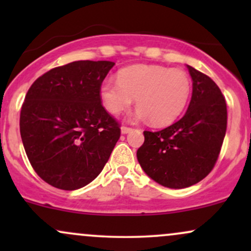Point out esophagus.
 <instances>
[{
	"label": "esophagus",
	"mask_w": 251,
	"mask_h": 251,
	"mask_svg": "<svg viewBox=\"0 0 251 251\" xmlns=\"http://www.w3.org/2000/svg\"><path fill=\"white\" fill-rule=\"evenodd\" d=\"M132 129H133V128L129 127V126H125V125H124V126H122V133H123V134H126V133H128V132H131Z\"/></svg>",
	"instance_id": "esophagus-1"
}]
</instances>
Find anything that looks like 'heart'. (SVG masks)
<instances>
[{"instance_id":"1","label":"heart","mask_w":251,"mask_h":251,"mask_svg":"<svg viewBox=\"0 0 251 251\" xmlns=\"http://www.w3.org/2000/svg\"><path fill=\"white\" fill-rule=\"evenodd\" d=\"M191 89V79L183 70L135 65L120 71L117 82L105 80L99 96L103 107L113 116L125 112L135 99L138 118H149L153 126H165L183 113Z\"/></svg>"}]
</instances>
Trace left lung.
Segmentation results:
<instances>
[{"label": "left lung", "mask_w": 251, "mask_h": 251, "mask_svg": "<svg viewBox=\"0 0 251 251\" xmlns=\"http://www.w3.org/2000/svg\"><path fill=\"white\" fill-rule=\"evenodd\" d=\"M192 97L181 119L157 132L144 131L137 158L145 174L160 185L184 189L208 176L226 132V102L214 80L188 66Z\"/></svg>", "instance_id": "1"}]
</instances>
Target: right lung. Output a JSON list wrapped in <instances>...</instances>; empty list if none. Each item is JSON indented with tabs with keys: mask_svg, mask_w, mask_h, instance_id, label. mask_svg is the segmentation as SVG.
Returning a JSON list of instances; mask_svg holds the SVG:
<instances>
[{
	"mask_svg": "<svg viewBox=\"0 0 251 251\" xmlns=\"http://www.w3.org/2000/svg\"><path fill=\"white\" fill-rule=\"evenodd\" d=\"M112 61L81 60L48 71L25 94L20 133L30 165L54 188L76 190L102 171L120 138L99 89Z\"/></svg>",
	"mask_w": 251,
	"mask_h": 251,
	"instance_id": "1",
	"label": "right lung"
}]
</instances>
